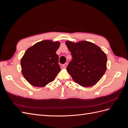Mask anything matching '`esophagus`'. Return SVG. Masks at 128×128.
Here are the masks:
<instances>
[{
  "mask_svg": "<svg viewBox=\"0 0 128 128\" xmlns=\"http://www.w3.org/2000/svg\"><path fill=\"white\" fill-rule=\"evenodd\" d=\"M67 65H68V64H67V63H65L64 64H62V66H63V67H64V68H66V67H67Z\"/></svg>",
  "mask_w": 128,
  "mask_h": 128,
  "instance_id": "34e87169",
  "label": "esophagus"
}]
</instances>
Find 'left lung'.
Instances as JSON below:
<instances>
[{
  "mask_svg": "<svg viewBox=\"0 0 128 128\" xmlns=\"http://www.w3.org/2000/svg\"><path fill=\"white\" fill-rule=\"evenodd\" d=\"M72 59L67 70L74 82L83 87L94 86L105 73L107 56L99 46L91 42H66Z\"/></svg>",
  "mask_w": 128,
  "mask_h": 128,
  "instance_id": "obj_1",
  "label": "left lung"
}]
</instances>
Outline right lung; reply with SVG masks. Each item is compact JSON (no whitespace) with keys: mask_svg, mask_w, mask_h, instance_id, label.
I'll use <instances>...</instances> for the list:
<instances>
[{"mask_svg":"<svg viewBox=\"0 0 128 128\" xmlns=\"http://www.w3.org/2000/svg\"><path fill=\"white\" fill-rule=\"evenodd\" d=\"M60 42L44 40L26 50L21 59V72L32 86L43 87L54 80L61 70L56 54Z\"/></svg>","mask_w":128,"mask_h":128,"instance_id":"add662e5","label":"right lung"}]
</instances>
